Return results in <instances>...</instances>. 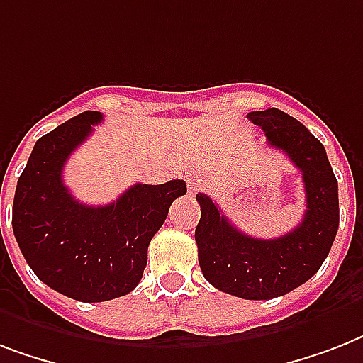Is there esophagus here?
I'll return each instance as SVG.
<instances>
[{"label": "esophagus", "instance_id": "1", "mask_svg": "<svg viewBox=\"0 0 363 363\" xmlns=\"http://www.w3.org/2000/svg\"><path fill=\"white\" fill-rule=\"evenodd\" d=\"M186 184H188V194H190V196H194V194H198L199 190H201V179L196 175H188Z\"/></svg>", "mask_w": 363, "mask_h": 363}]
</instances>
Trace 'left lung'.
<instances>
[{
    "instance_id": "left-lung-1",
    "label": "left lung",
    "mask_w": 363,
    "mask_h": 363,
    "mask_svg": "<svg viewBox=\"0 0 363 363\" xmlns=\"http://www.w3.org/2000/svg\"><path fill=\"white\" fill-rule=\"evenodd\" d=\"M267 145L286 154L303 175V220L277 239L250 238L233 226L218 205L198 194V259L207 281L242 299H271L307 282L324 264L339 228L337 179L326 148L301 122L271 107L248 113Z\"/></svg>"
}]
</instances>
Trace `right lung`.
I'll return each instance as SVG.
<instances>
[{
    "label": "right lung",
    "instance_id": "right-lung-1",
    "mask_svg": "<svg viewBox=\"0 0 363 363\" xmlns=\"http://www.w3.org/2000/svg\"><path fill=\"white\" fill-rule=\"evenodd\" d=\"M104 121L86 111L43 135L16 184L13 232L26 262L47 286L79 301L130 294L147 265L148 242L165 222L186 182L128 188L115 203L84 205L62 173L71 152Z\"/></svg>",
    "mask_w": 363,
    "mask_h": 363
}]
</instances>
